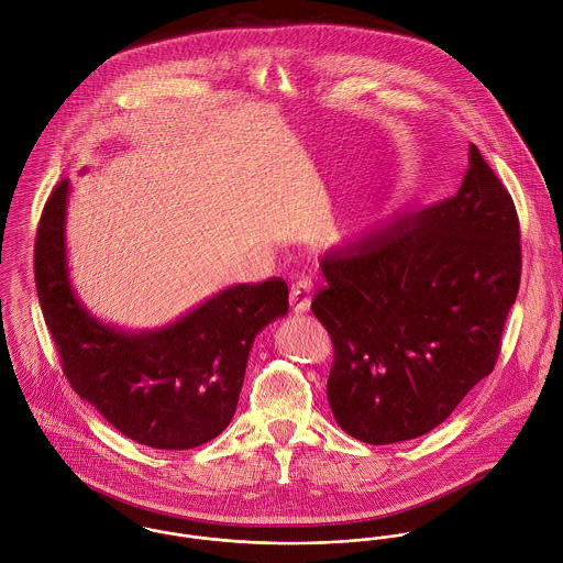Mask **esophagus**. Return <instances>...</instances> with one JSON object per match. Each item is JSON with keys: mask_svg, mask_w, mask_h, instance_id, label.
Masks as SVG:
<instances>
[{"mask_svg": "<svg viewBox=\"0 0 563 563\" xmlns=\"http://www.w3.org/2000/svg\"><path fill=\"white\" fill-rule=\"evenodd\" d=\"M312 295H314V282L312 277H297L290 286V306L295 312H306L312 303Z\"/></svg>", "mask_w": 563, "mask_h": 563, "instance_id": "34e87169", "label": "esophagus"}]
</instances>
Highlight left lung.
Returning a JSON list of instances; mask_svg holds the SVG:
<instances>
[{"label": "left lung", "instance_id": "1", "mask_svg": "<svg viewBox=\"0 0 563 563\" xmlns=\"http://www.w3.org/2000/svg\"><path fill=\"white\" fill-rule=\"evenodd\" d=\"M327 399L366 444L424 435L494 371L522 271L511 195L471 145L460 190L321 260Z\"/></svg>", "mask_w": 563, "mask_h": 563}]
</instances>
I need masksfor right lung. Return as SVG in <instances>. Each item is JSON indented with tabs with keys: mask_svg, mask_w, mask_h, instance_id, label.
Listing matches in <instances>:
<instances>
[{
	"mask_svg": "<svg viewBox=\"0 0 563 563\" xmlns=\"http://www.w3.org/2000/svg\"><path fill=\"white\" fill-rule=\"evenodd\" d=\"M67 199L63 179L38 221L34 279L71 388L139 444L186 451L210 442L232 422L255 335L288 312L286 282L232 286L156 331L110 327L71 288Z\"/></svg>",
	"mask_w": 563,
	"mask_h": 563,
	"instance_id": "right-lung-1",
	"label": "right lung"
}]
</instances>
